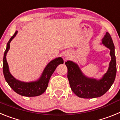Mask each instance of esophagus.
<instances>
[{
    "instance_id": "esophagus-1",
    "label": "esophagus",
    "mask_w": 120,
    "mask_h": 120,
    "mask_svg": "<svg viewBox=\"0 0 120 120\" xmlns=\"http://www.w3.org/2000/svg\"><path fill=\"white\" fill-rule=\"evenodd\" d=\"M65 59H68V58H69V55H68V54H65Z\"/></svg>"
}]
</instances>
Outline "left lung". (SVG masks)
Here are the masks:
<instances>
[{
  "mask_svg": "<svg viewBox=\"0 0 120 120\" xmlns=\"http://www.w3.org/2000/svg\"><path fill=\"white\" fill-rule=\"evenodd\" d=\"M102 43L111 50V61L108 71L100 80L86 77L76 64L70 61L65 62L70 86L73 93L78 97L84 98L100 97L109 90L115 80L116 73L115 46L111 36L108 32H106L103 38Z\"/></svg>",
  "mask_w": 120,
  "mask_h": 120,
  "instance_id": "left-lung-1",
  "label": "left lung"
}]
</instances>
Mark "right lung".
<instances>
[{
	"mask_svg": "<svg viewBox=\"0 0 120 120\" xmlns=\"http://www.w3.org/2000/svg\"><path fill=\"white\" fill-rule=\"evenodd\" d=\"M17 31L11 37L7 43L3 59V72L6 82L15 93L26 97H35L43 94L47 89L51 76L58 65L64 63L62 58L59 57L53 59L47 64L38 80L31 82H23L16 80L11 75L9 71L8 62L6 61V54L9 49V43L15 37Z\"/></svg>",
	"mask_w": 120,
	"mask_h": 120,
	"instance_id": "1",
	"label": "right lung"
}]
</instances>
